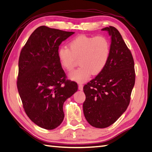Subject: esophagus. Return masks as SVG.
I'll return each instance as SVG.
<instances>
[{
    "mask_svg": "<svg viewBox=\"0 0 152 152\" xmlns=\"http://www.w3.org/2000/svg\"><path fill=\"white\" fill-rule=\"evenodd\" d=\"M79 89L80 90H83V84H79Z\"/></svg>",
    "mask_w": 152,
    "mask_h": 152,
    "instance_id": "obj_1",
    "label": "esophagus"
}]
</instances>
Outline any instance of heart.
Instances as JSON below:
<instances>
[{
  "instance_id": "1",
  "label": "heart",
  "mask_w": 152,
  "mask_h": 152,
  "mask_svg": "<svg viewBox=\"0 0 152 152\" xmlns=\"http://www.w3.org/2000/svg\"><path fill=\"white\" fill-rule=\"evenodd\" d=\"M69 46L60 47L58 58L60 64L67 71L75 67L77 59L79 58L80 66L69 73L70 79L78 83L86 81L91 74H99L109 59L110 42L105 36L79 35L71 40Z\"/></svg>"
}]
</instances>
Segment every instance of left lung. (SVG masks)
Here are the masks:
<instances>
[{"label": "left lung", "instance_id": "obj_1", "mask_svg": "<svg viewBox=\"0 0 152 152\" xmlns=\"http://www.w3.org/2000/svg\"><path fill=\"white\" fill-rule=\"evenodd\" d=\"M102 30L111 36L109 59L102 72L83 87L84 114L97 128L110 126L126 110L135 83L132 54L120 33L112 26Z\"/></svg>", "mask_w": 152, "mask_h": 152}]
</instances>
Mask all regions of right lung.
<instances>
[{
    "mask_svg": "<svg viewBox=\"0 0 152 152\" xmlns=\"http://www.w3.org/2000/svg\"><path fill=\"white\" fill-rule=\"evenodd\" d=\"M73 34L39 26L20 53L17 86L23 109L43 129L60 126L64 118V103L78 89L75 82L66 79L58 56L59 45Z\"/></svg>",
    "mask_w": 152,
    "mask_h": 152,
    "instance_id": "obj_1",
    "label": "right lung"
}]
</instances>
